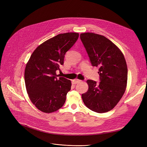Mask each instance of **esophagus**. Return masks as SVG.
Instances as JSON below:
<instances>
[{"instance_id":"34e87169","label":"esophagus","mask_w":147,"mask_h":147,"mask_svg":"<svg viewBox=\"0 0 147 147\" xmlns=\"http://www.w3.org/2000/svg\"><path fill=\"white\" fill-rule=\"evenodd\" d=\"M80 82H81V80H80L79 79H74L72 81V83H73V84H77V83H80Z\"/></svg>"}]
</instances>
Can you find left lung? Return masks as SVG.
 <instances>
[{
    "instance_id": "1",
    "label": "left lung",
    "mask_w": 147,
    "mask_h": 147,
    "mask_svg": "<svg viewBox=\"0 0 147 147\" xmlns=\"http://www.w3.org/2000/svg\"><path fill=\"white\" fill-rule=\"evenodd\" d=\"M91 64L99 67L100 82L86 81L89 88L82 95L89 109L103 113L111 110L125 94L127 82V67L120 49L109 38L94 33L80 34Z\"/></svg>"
}]
</instances>
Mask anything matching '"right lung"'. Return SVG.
Wrapping results in <instances>:
<instances>
[{"mask_svg": "<svg viewBox=\"0 0 147 147\" xmlns=\"http://www.w3.org/2000/svg\"><path fill=\"white\" fill-rule=\"evenodd\" d=\"M78 33L59 34L40 44L34 51L26 66L24 80L28 97L38 110L51 113L65 102L71 82L56 71L64 64L65 54L79 37Z\"/></svg>", "mask_w": 147, "mask_h": 147, "instance_id": "add662e5", "label": "right lung"}]
</instances>
